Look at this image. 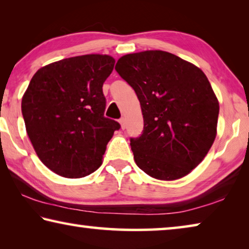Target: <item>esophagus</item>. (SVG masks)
<instances>
[{"label":"esophagus","mask_w":249,"mask_h":249,"mask_svg":"<svg viewBox=\"0 0 249 249\" xmlns=\"http://www.w3.org/2000/svg\"><path fill=\"white\" fill-rule=\"evenodd\" d=\"M120 124H121V127H122V129H125V127H126V123H125V119H124V117H122V119L120 120Z\"/></svg>","instance_id":"obj_1"}]
</instances>
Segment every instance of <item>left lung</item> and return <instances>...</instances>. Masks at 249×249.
Wrapping results in <instances>:
<instances>
[{"instance_id": "1", "label": "left lung", "mask_w": 249, "mask_h": 249, "mask_svg": "<svg viewBox=\"0 0 249 249\" xmlns=\"http://www.w3.org/2000/svg\"><path fill=\"white\" fill-rule=\"evenodd\" d=\"M115 70L140 100L144 129L130 138L136 165L155 179L187 176L216 137L220 104L203 71L162 50L128 53Z\"/></svg>"}]
</instances>
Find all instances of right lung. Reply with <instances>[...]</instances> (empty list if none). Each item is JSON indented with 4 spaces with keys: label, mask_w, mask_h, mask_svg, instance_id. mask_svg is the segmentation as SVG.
Segmentation results:
<instances>
[{
    "label": "right lung",
    "mask_w": 249,
    "mask_h": 249,
    "mask_svg": "<svg viewBox=\"0 0 249 249\" xmlns=\"http://www.w3.org/2000/svg\"><path fill=\"white\" fill-rule=\"evenodd\" d=\"M115 59L66 58L34 74L22 99L26 132L44 165L65 178H82L102 165L117 122L104 117L103 83Z\"/></svg>",
    "instance_id": "1"
}]
</instances>
